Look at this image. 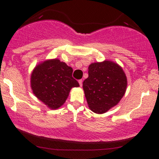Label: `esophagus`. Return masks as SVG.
Returning a JSON list of instances; mask_svg holds the SVG:
<instances>
[{"label":"esophagus","mask_w":159,"mask_h":159,"mask_svg":"<svg viewBox=\"0 0 159 159\" xmlns=\"http://www.w3.org/2000/svg\"><path fill=\"white\" fill-rule=\"evenodd\" d=\"M78 82H79V84H80V86H82V82H83V81L82 80H79V81H78Z\"/></svg>","instance_id":"1"}]
</instances>
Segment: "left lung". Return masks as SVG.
Returning <instances> with one entry per match:
<instances>
[{"label": "left lung", "mask_w": 159, "mask_h": 159, "mask_svg": "<svg viewBox=\"0 0 159 159\" xmlns=\"http://www.w3.org/2000/svg\"><path fill=\"white\" fill-rule=\"evenodd\" d=\"M126 87L127 78L122 68L109 61L90 65L89 78L83 81L90 109L97 114L115 106L124 96Z\"/></svg>", "instance_id": "8db88e82"}]
</instances>
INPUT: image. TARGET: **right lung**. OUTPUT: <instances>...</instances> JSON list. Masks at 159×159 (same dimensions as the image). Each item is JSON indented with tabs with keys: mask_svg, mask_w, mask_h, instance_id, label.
Returning <instances> with one entry per match:
<instances>
[{
	"mask_svg": "<svg viewBox=\"0 0 159 159\" xmlns=\"http://www.w3.org/2000/svg\"><path fill=\"white\" fill-rule=\"evenodd\" d=\"M72 72V68L58 59L44 61L31 74L33 93L50 108H58L65 103L71 88L79 86Z\"/></svg>",
	"mask_w": 159,
	"mask_h": 159,
	"instance_id": "1",
	"label": "right lung"
}]
</instances>
